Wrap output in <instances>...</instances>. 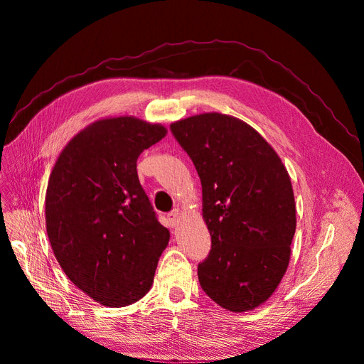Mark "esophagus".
I'll return each mask as SVG.
<instances>
[{"instance_id":"esophagus-1","label":"esophagus","mask_w":364,"mask_h":364,"mask_svg":"<svg viewBox=\"0 0 364 364\" xmlns=\"http://www.w3.org/2000/svg\"><path fill=\"white\" fill-rule=\"evenodd\" d=\"M166 218H168L171 227H176L177 223H178V218H180V211H178V209H172L171 213L166 214Z\"/></svg>"}]
</instances>
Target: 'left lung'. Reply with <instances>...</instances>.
<instances>
[{
	"label": "left lung",
	"mask_w": 364,
	"mask_h": 364,
	"mask_svg": "<svg viewBox=\"0 0 364 364\" xmlns=\"http://www.w3.org/2000/svg\"><path fill=\"white\" fill-rule=\"evenodd\" d=\"M202 184L211 251L198 265L203 292L223 309L252 310L276 291L295 235V199L277 153L247 124L203 113L169 127Z\"/></svg>",
	"instance_id": "8db88e82"
}]
</instances>
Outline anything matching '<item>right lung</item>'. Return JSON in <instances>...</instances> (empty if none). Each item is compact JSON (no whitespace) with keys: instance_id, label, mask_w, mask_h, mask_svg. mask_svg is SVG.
I'll return each instance as SVG.
<instances>
[{"instance_id":"obj_1","label":"right lung","mask_w":364,"mask_h":364,"mask_svg":"<svg viewBox=\"0 0 364 364\" xmlns=\"http://www.w3.org/2000/svg\"><path fill=\"white\" fill-rule=\"evenodd\" d=\"M165 134L132 117L102 119L76 134L51 171V250L76 288L107 307L149 292L169 240L137 176L141 151Z\"/></svg>"}]
</instances>
